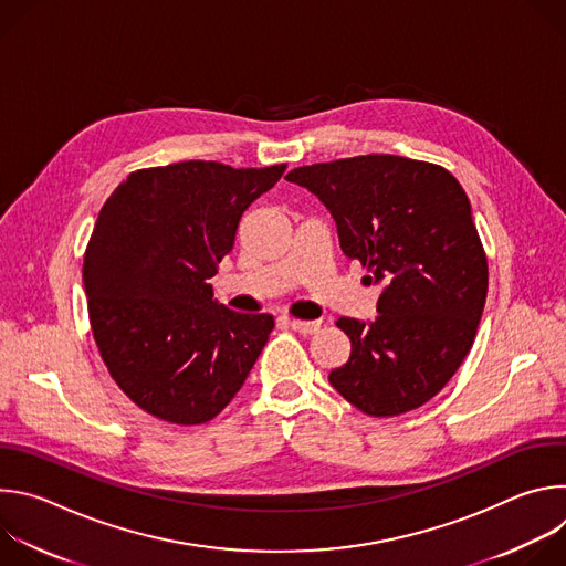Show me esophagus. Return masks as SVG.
Here are the masks:
<instances>
[{
	"label": "esophagus",
	"instance_id": "esophagus-1",
	"mask_svg": "<svg viewBox=\"0 0 566 566\" xmlns=\"http://www.w3.org/2000/svg\"><path fill=\"white\" fill-rule=\"evenodd\" d=\"M291 327L302 334V336H311L315 332H319V322H308V319H291Z\"/></svg>",
	"mask_w": 566,
	"mask_h": 566
}]
</instances>
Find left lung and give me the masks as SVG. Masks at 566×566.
I'll return each instance as SVG.
<instances>
[{
    "label": "left lung",
    "instance_id": "left-lung-1",
    "mask_svg": "<svg viewBox=\"0 0 566 566\" xmlns=\"http://www.w3.org/2000/svg\"><path fill=\"white\" fill-rule=\"evenodd\" d=\"M286 181L329 208L365 280L385 282L374 322H336L352 356L329 382L369 417L426 406L468 356L489 293V258L463 188L441 166L394 154L302 166Z\"/></svg>",
    "mask_w": 566,
    "mask_h": 566
}]
</instances>
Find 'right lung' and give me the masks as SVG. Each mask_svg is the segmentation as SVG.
I'll use <instances>...</instances> for the list:
<instances>
[{"label": "right lung", "mask_w": 566, "mask_h": 566, "mask_svg": "<svg viewBox=\"0 0 566 566\" xmlns=\"http://www.w3.org/2000/svg\"><path fill=\"white\" fill-rule=\"evenodd\" d=\"M284 170L181 160L129 172L105 201L83 264L90 325L109 376L143 412L199 426L244 385L275 319L217 304L208 280L241 214Z\"/></svg>", "instance_id": "1"}]
</instances>
